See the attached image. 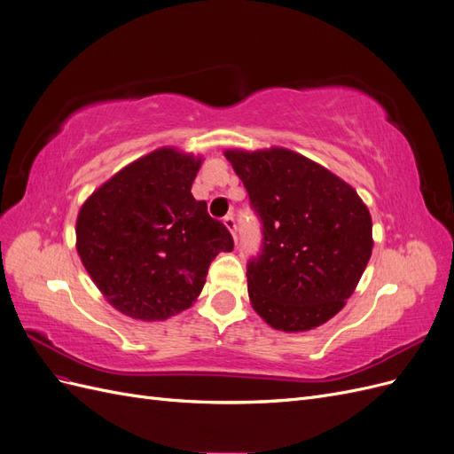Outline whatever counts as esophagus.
Segmentation results:
<instances>
[{"label":"esophagus","instance_id":"esophagus-1","mask_svg":"<svg viewBox=\"0 0 454 454\" xmlns=\"http://www.w3.org/2000/svg\"><path fill=\"white\" fill-rule=\"evenodd\" d=\"M223 225L229 229V232L232 237H235V231H237V223H235V217H232V214H229V215H225L223 217ZM237 239V237H235Z\"/></svg>","mask_w":454,"mask_h":454}]
</instances>
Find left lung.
Returning <instances> with one entry per match:
<instances>
[{
	"label": "left lung",
	"instance_id": "left-lung-1",
	"mask_svg": "<svg viewBox=\"0 0 454 454\" xmlns=\"http://www.w3.org/2000/svg\"><path fill=\"white\" fill-rule=\"evenodd\" d=\"M263 222V252L248 263V295L270 327L325 324L354 294L373 250V223L356 189L286 147L227 149Z\"/></svg>",
	"mask_w": 454,
	"mask_h": 454
}]
</instances>
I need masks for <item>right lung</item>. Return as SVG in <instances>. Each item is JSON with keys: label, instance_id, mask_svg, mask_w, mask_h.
I'll return each mask as SVG.
<instances>
[{"label": "right lung", "instance_id": "right-lung-1", "mask_svg": "<svg viewBox=\"0 0 454 454\" xmlns=\"http://www.w3.org/2000/svg\"><path fill=\"white\" fill-rule=\"evenodd\" d=\"M202 157L159 147L114 174L83 202L75 248L114 309L134 320H167L195 303L227 227L191 193Z\"/></svg>", "mask_w": 454, "mask_h": 454}]
</instances>
